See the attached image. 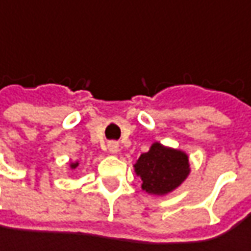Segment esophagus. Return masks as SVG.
<instances>
[{"instance_id":"34e87169","label":"esophagus","mask_w":251,"mask_h":251,"mask_svg":"<svg viewBox=\"0 0 251 251\" xmlns=\"http://www.w3.org/2000/svg\"><path fill=\"white\" fill-rule=\"evenodd\" d=\"M108 151L112 153V154H116L119 151V145L116 142H109L108 143Z\"/></svg>"}]
</instances>
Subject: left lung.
<instances>
[{"mask_svg": "<svg viewBox=\"0 0 251 251\" xmlns=\"http://www.w3.org/2000/svg\"><path fill=\"white\" fill-rule=\"evenodd\" d=\"M133 167L142 178V190L153 195H166L178 188L191 171L187 153L158 142L140 154Z\"/></svg>", "mask_w": 251, "mask_h": 251, "instance_id": "left-lung-1", "label": "left lung"}]
</instances>
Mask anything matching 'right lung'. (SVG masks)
Listing matches in <instances>:
<instances>
[{"mask_svg": "<svg viewBox=\"0 0 251 251\" xmlns=\"http://www.w3.org/2000/svg\"><path fill=\"white\" fill-rule=\"evenodd\" d=\"M77 166H78V163H77V161H75V163H71L70 164L71 169H77Z\"/></svg>", "mask_w": 251, "mask_h": 251, "instance_id": "obj_1", "label": "right lung"}]
</instances>
